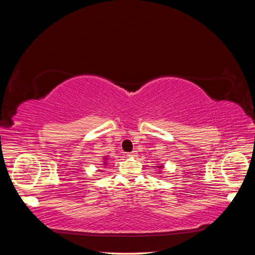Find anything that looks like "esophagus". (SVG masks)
I'll use <instances>...</instances> for the list:
<instances>
[{
	"instance_id": "obj_1",
	"label": "esophagus",
	"mask_w": 255,
	"mask_h": 255,
	"mask_svg": "<svg viewBox=\"0 0 255 255\" xmlns=\"http://www.w3.org/2000/svg\"><path fill=\"white\" fill-rule=\"evenodd\" d=\"M136 154H137L136 150H132V152H130V153L128 154V156H136Z\"/></svg>"
}]
</instances>
